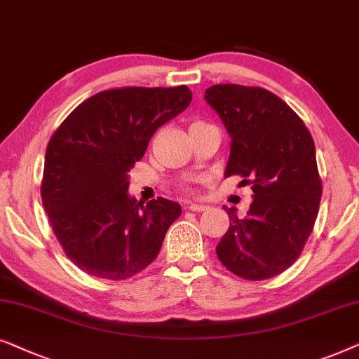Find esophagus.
Returning a JSON list of instances; mask_svg holds the SVG:
<instances>
[{
	"label": "esophagus",
	"mask_w": 359,
	"mask_h": 359,
	"mask_svg": "<svg viewBox=\"0 0 359 359\" xmlns=\"http://www.w3.org/2000/svg\"><path fill=\"white\" fill-rule=\"evenodd\" d=\"M187 207H189V210H192V212H203V210L208 208L207 205H203V203H189Z\"/></svg>",
	"instance_id": "1"
}]
</instances>
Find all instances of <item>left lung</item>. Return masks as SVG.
Listing matches in <instances>:
<instances>
[{
	"mask_svg": "<svg viewBox=\"0 0 359 359\" xmlns=\"http://www.w3.org/2000/svg\"><path fill=\"white\" fill-rule=\"evenodd\" d=\"M203 98L231 137L224 177L241 175L255 192L246 217L224 207L229 228L217 256L243 279H269L294 264L317 219L322 182L313 140L294 109L264 88L213 85Z\"/></svg>",
	"mask_w": 359,
	"mask_h": 359,
	"instance_id": "8db88e82",
	"label": "left lung"
}]
</instances>
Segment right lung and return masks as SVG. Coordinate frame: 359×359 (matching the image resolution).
<instances>
[{"mask_svg": "<svg viewBox=\"0 0 359 359\" xmlns=\"http://www.w3.org/2000/svg\"><path fill=\"white\" fill-rule=\"evenodd\" d=\"M192 92L126 87L80 103L50 137L42 203L57 240L90 276L121 280L149 266L182 213L159 197L142 205L128 194V170L142 159L157 128L182 113Z\"/></svg>", "mask_w": 359, "mask_h": 359, "instance_id": "obj_1", "label": "right lung"}]
</instances>
